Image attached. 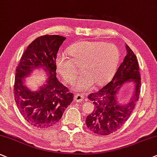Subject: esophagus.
Listing matches in <instances>:
<instances>
[{
  "instance_id": "obj_1",
  "label": "esophagus",
  "mask_w": 157,
  "mask_h": 157,
  "mask_svg": "<svg viewBox=\"0 0 157 157\" xmlns=\"http://www.w3.org/2000/svg\"><path fill=\"white\" fill-rule=\"evenodd\" d=\"M84 100V96L82 94H76L74 96V101L75 102H82Z\"/></svg>"
}]
</instances>
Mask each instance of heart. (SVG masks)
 Here are the masks:
<instances>
[{
    "label": "heart",
    "instance_id": "b5f03b06",
    "mask_svg": "<svg viewBox=\"0 0 157 157\" xmlns=\"http://www.w3.org/2000/svg\"><path fill=\"white\" fill-rule=\"evenodd\" d=\"M66 56L58 55L55 59L57 72L65 82L72 83L76 76V67L82 66V78L75 87L86 90L94 84L102 85L113 76L120 59L119 48L114 44L100 41L77 42L67 49Z\"/></svg>",
    "mask_w": 157,
    "mask_h": 157
}]
</instances>
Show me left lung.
<instances>
[{
  "label": "left lung",
  "instance_id": "1",
  "mask_svg": "<svg viewBox=\"0 0 157 157\" xmlns=\"http://www.w3.org/2000/svg\"><path fill=\"white\" fill-rule=\"evenodd\" d=\"M126 49L127 55L111 82L88 96V99L94 105V109L86 117V127L92 132L100 135H108L121 128L130 117L139 99L141 82L138 59L127 45ZM127 81L135 83L134 94L128 104L120 105L116 101V94Z\"/></svg>",
  "mask_w": 157,
  "mask_h": 157
}]
</instances>
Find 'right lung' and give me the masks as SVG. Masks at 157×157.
<instances>
[{
    "label": "right lung",
    "mask_w": 157,
    "mask_h": 157,
    "mask_svg": "<svg viewBox=\"0 0 157 157\" xmlns=\"http://www.w3.org/2000/svg\"><path fill=\"white\" fill-rule=\"evenodd\" d=\"M66 38L45 35L35 39L23 53L16 69L13 93L16 104L25 119L38 128H48L60 120L65 108L73 100V93L57 78L55 59ZM42 67L49 75L40 90L26 88L24 77Z\"/></svg>",
    "instance_id": "add662e5"
}]
</instances>
